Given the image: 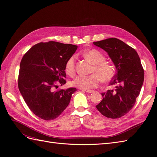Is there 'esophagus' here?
Masks as SVG:
<instances>
[{
  "instance_id": "obj_1",
  "label": "esophagus",
  "mask_w": 157,
  "mask_h": 157,
  "mask_svg": "<svg viewBox=\"0 0 157 157\" xmlns=\"http://www.w3.org/2000/svg\"><path fill=\"white\" fill-rule=\"evenodd\" d=\"M84 91H85L87 93H92L94 92V90H84Z\"/></svg>"
}]
</instances>
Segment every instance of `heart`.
<instances>
[{
  "label": "heart",
  "instance_id": "obj_1",
  "mask_svg": "<svg viewBox=\"0 0 157 157\" xmlns=\"http://www.w3.org/2000/svg\"><path fill=\"white\" fill-rule=\"evenodd\" d=\"M84 56L94 65L92 74L88 76L78 75L71 82L72 86L82 90H88L97 86L99 80L107 82L113 78L115 69L109 63L105 62V57L98 50H90L84 52ZM65 73L73 75L75 71V56H72L67 59L65 67Z\"/></svg>",
  "mask_w": 157,
  "mask_h": 157
}]
</instances>
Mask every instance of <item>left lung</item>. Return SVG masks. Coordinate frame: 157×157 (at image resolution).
I'll list each match as a JSON object with an SVG mask.
<instances>
[{"label":"left lung","instance_id":"1","mask_svg":"<svg viewBox=\"0 0 157 157\" xmlns=\"http://www.w3.org/2000/svg\"><path fill=\"white\" fill-rule=\"evenodd\" d=\"M93 43L107 52L117 70L110 83L114 88L101 94L103 99L96 107L107 118H120L134 107L144 83L140 57L134 48L116 38Z\"/></svg>","mask_w":157,"mask_h":157}]
</instances>
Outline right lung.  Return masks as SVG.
I'll use <instances>...</instances> for the list:
<instances>
[{
	"mask_svg": "<svg viewBox=\"0 0 157 157\" xmlns=\"http://www.w3.org/2000/svg\"><path fill=\"white\" fill-rule=\"evenodd\" d=\"M77 46L50 41L40 42L23 56L20 66L18 88L30 110L46 121L60 115L69 104L75 88L54 91L56 82L66 83L65 63Z\"/></svg>",
	"mask_w": 157,
	"mask_h": 157,
	"instance_id": "1",
	"label": "right lung"
}]
</instances>
